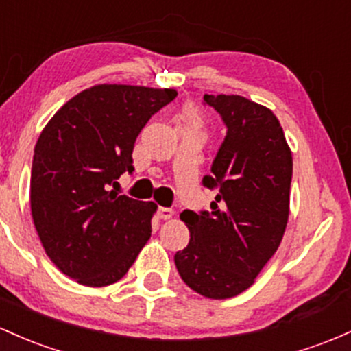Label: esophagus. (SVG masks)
I'll list each match as a JSON object with an SVG mask.
<instances>
[{"instance_id":"1","label":"esophagus","mask_w":351,"mask_h":351,"mask_svg":"<svg viewBox=\"0 0 351 351\" xmlns=\"http://www.w3.org/2000/svg\"><path fill=\"white\" fill-rule=\"evenodd\" d=\"M156 215H158V217H160L161 219H169V218L173 217V215H175V211H173L171 208H165V206H160V208H158Z\"/></svg>"}]
</instances>
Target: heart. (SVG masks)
Instances as JSON below:
<instances>
[{
	"mask_svg": "<svg viewBox=\"0 0 351 351\" xmlns=\"http://www.w3.org/2000/svg\"><path fill=\"white\" fill-rule=\"evenodd\" d=\"M186 121H188V125H198V117H196L195 113H191V111H188L186 113Z\"/></svg>",
	"mask_w": 351,
	"mask_h": 351,
	"instance_id": "obj_1",
	"label": "heart"
}]
</instances>
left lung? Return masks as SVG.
<instances>
[{"label":"left lung","instance_id":"obj_1","mask_svg":"<svg viewBox=\"0 0 351 351\" xmlns=\"http://www.w3.org/2000/svg\"><path fill=\"white\" fill-rule=\"evenodd\" d=\"M226 125L211 175L218 190L211 211L184 210L190 243L176 252L180 276L196 293L213 300L240 295L275 255L290 213L293 173L278 118L268 108L238 95H205Z\"/></svg>","mask_w":351,"mask_h":351}]
</instances>
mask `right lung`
Listing matches in <instances>:
<instances>
[{
  "label": "right lung",
  "instance_id": "right-lung-1",
  "mask_svg": "<svg viewBox=\"0 0 351 351\" xmlns=\"http://www.w3.org/2000/svg\"><path fill=\"white\" fill-rule=\"evenodd\" d=\"M175 90L96 84L64 103L34 146L32 215L46 255L86 287L126 275L152 237L153 202L108 188L133 171V148Z\"/></svg>",
  "mask_w": 351,
  "mask_h": 351
}]
</instances>
